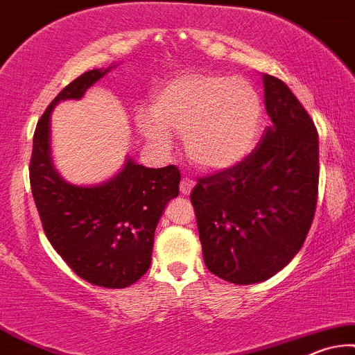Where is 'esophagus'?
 Returning <instances> with one entry per match:
<instances>
[{
    "mask_svg": "<svg viewBox=\"0 0 355 355\" xmlns=\"http://www.w3.org/2000/svg\"><path fill=\"white\" fill-rule=\"evenodd\" d=\"M193 187H195V182L191 180V178H182L180 182V193L182 195H190Z\"/></svg>",
    "mask_w": 355,
    "mask_h": 355,
    "instance_id": "esophagus-1",
    "label": "esophagus"
}]
</instances>
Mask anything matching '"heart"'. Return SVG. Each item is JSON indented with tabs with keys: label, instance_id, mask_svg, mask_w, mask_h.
I'll return each mask as SVG.
<instances>
[{
	"label": "heart",
	"instance_id": "heart-1",
	"mask_svg": "<svg viewBox=\"0 0 355 355\" xmlns=\"http://www.w3.org/2000/svg\"><path fill=\"white\" fill-rule=\"evenodd\" d=\"M260 114L259 93L245 78L218 71H180L152 96L150 114L136 118L139 132L168 150V131L183 134L187 155L198 167L219 172L234 167L252 149Z\"/></svg>",
	"mask_w": 355,
	"mask_h": 355
}]
</instances>
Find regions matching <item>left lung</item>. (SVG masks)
<instances>
[{
    "mask_svg": "<svg viewBox=\"0 0 355 355\" xmlns=\"http://www.w3.org/2000/svg\"><path fill=\"white\" fill-rule=\"evenodd\" d=\"M263 89L272 124L257 147L190 195L206 268L236 285L267 280L297 255L318 201L315 123L280 78L263 73Z\"/></svg>",
    "mask_w": 355,
    "mask_h": 355,
    "instance_id": "1",
    "label": "left lung"
}]
</instances>
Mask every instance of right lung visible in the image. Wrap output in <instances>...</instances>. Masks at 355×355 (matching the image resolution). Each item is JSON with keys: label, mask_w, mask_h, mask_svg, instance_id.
Listing matches in <instances>:
<instances>
[{"label": "right lung", "mask_w": 355, "mask_h": 355, "mask_svg": "<svg viewBox=\"0 0 355 355\" xmlns=\"http://www.w3.org/2000/svg\"><path fill=\"white\" fill-rule=\"evenodd\" d=\"M107 70L85 71L44 111L35 125L29 178L44 232L67 266L92 285L125 288L149 270L157 223L178 196L180 170L147 168L129 159L114 178L96 187L71 185L57 173L49 129L52 107L82 98Z\"/></svg>", "instance_id": "right-lung-1"}]
</instances>
